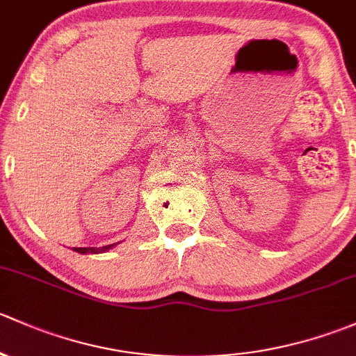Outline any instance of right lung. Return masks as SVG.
I'll return each mask as SVG.
<instances>
[{
    "instance_id": "1",
    "label": "right lung",
    "mask_w": 356,
    "mask_h": 356,
    "mask_svg": "<svg viewBox=\"0 0 356 356\" xmlns=\"http://www.w3.org/2000/svg\"><path fill=\"white\" fill-rule=\"evenodd\" d=\"M118 243H111V245H106V247H83V248H73L75 252H79V254H102V252H108L109 248L116 247Z\"/></svg>"
}]
</instances>
